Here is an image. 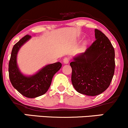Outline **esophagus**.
Wrapping results in <instances>:
<instances>
[{
	"instance_id": "34e87169",
	"label": "esophagus",
	"mask_w": 128,
	"mask_h": 128,
	"mask_svg": "<svg viewBox=\"0 0 128 128\" xmlns=\"http://www.w3.org/2000/svg\"><path fill=\"white\" fill-rule=\"evenodd\" d=\"M70 61V58H68V57H66V58H64V60H63V62H64V64H68Z\"/></svg>"
}]
</instances>
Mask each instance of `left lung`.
<instances>
[{
  "label": "left lung",
  "mask_w": 128,
  "mask_h": 128,
  "mask_svg": "<svg viewBox=\"0 0 128 128\" xmlns=\"http://www.w3.org/2000/svg\"><path fill=\"white\" fill-rule=\"evenodd\" d=\"M95 40L84 53L74 58L71 80L80 94L95 96L110 85L114 73V50L110 41L98 29Z\"/></svg>",
  "instance_id": "left-lung-1"
}]
</instances>
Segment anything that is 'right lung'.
Returning a JSON list of instances; mask_svg holds the SVG:
<instances>
[{"label": "right lung", "mask_w": 128, "mask_h": 128, "mask_svg": "<svg viewBox=\"0 0 128 128\" xmlns=\"http://www.w3.org/2000/svg\"><path fill=\"white\" fill-rule=\"evenodd\" d=\"M31 38L24 36L14 46L8 64L9 78L14 87L19 93L27 98H35L44 94L51 86L52 78L62 66L61 63L49 64L34 76L26 77L19 70L16 64V55L19 49Z\"/></svg>", "instance_id": "1"}]
</instances>
